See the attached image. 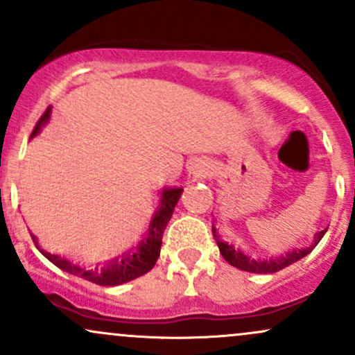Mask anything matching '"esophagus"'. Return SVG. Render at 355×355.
I'll return each mask as SVG.
<instances>
[{"instance_id": "esophagus-1", "label": "esophagus", "mask_w": 355, "mask_h": 355, "mask_svg": "<svg viewBox=\"0 0 355 355\" xmlns=\"http://www.w3.org/2000/svg\"><path fill=\"white\" fill-rule=\"evenodd\" d=\"M195 177L200 178V177H205V170H195Z\"/></svg>"}]
</instances>
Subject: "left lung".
I'll list each match as a JSON object with an SVG mask.
<instances>
[{"label": "left lung", "instance_id": "left-lung-1", "mask_svg": "<svg viewBox=\"0 0 355 355\" xmlns=\"http://www.w3.org/2000/svg\"><path fill=\"white\" fill-rule=\"evenodd\" d=\"M327 230H322L319 234H315V242H313L312 247L307 248H297V250L291 252V254L279 257V259H270V260H254L250 257H247L245 254L234 248L229 243L225 242H220L217 239V245L220 248V254H222L223 259L230 263V266L240 268V270H245V272H254V274H274V272L282 270V268L288 267L291 263L297 262L300 260L302 257H305L307 254H311L312 248L320 242V239L324 237V234ZM214 235H215V229H214ZM217 237V235H215Z\"/></svg>", "mask_w": 355, "mask_h": 355}]
</instances>
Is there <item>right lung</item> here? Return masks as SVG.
Masks as SVG:
<instances>
[{
  "label": "right lung",
  "instance_id": "1",
  "mask_svg": "<svg viewBox=\"0 0 355 355\" xmlns=\"http://www.w3.org/2000/svg\"><path fill=\"white\" fill-rule=\"evenodd\" d=\"M50 118V108H46V112L43 113L42 118L36 123L33 133L31 137H35L36 133L40 132L43 123H46V120ZM183 189H166L162 193V207L160 210L155 214L152 220V225H150L148 237L141 240V243L138 245L135 250L126 252L125 255H121L120 260H115V262L110 263L108 267L100 268V270H87V268L75 266V263H70L63 257L50 254V252H44L38 247V242H36V237H33V242L36 247L40 248V252L50 260L51 263H55L56 267L61 268L64 272H70V274L81 277V279L88 280V282H93L96 285H120L125 282H130V280L137 279V277L146 274L148 270H152L155 263H157V259L160 257V247H162V237H164V232L168 220L172 218L173 209L177 205L178 198H180Z\"/></svg>",
  "mask_w": 355,
  "mask_h": 355
}]
</instances>
